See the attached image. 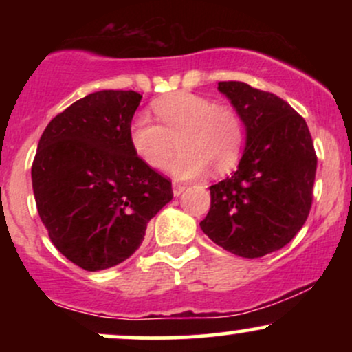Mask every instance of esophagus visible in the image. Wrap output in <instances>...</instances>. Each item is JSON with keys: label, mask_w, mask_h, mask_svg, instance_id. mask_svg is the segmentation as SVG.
<instances>
[{"label": "esophagus", "mask_w": 352, "mask_h": 352, "mask_svg": "<svg viewBox=\"0 0 352 352\" xmlns=\"http://www.w3.org/2000/svg\"><path fill=\"white\" fill-rule=\"evenodd\" d=\"M187 188L185 187L184 184H179V182H173L172 184V190H173V197H179L182 192H184V190Z\"/></svg>", "instance_id": "1"}]
</instances>
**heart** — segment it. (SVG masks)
I'll return each mask as SVG.
<instances>
[{
	"instance_id": "heart-1",
	"label": "heart",
	"mask_w": 352,
	"mask_h": 352,
	"mask_svg": "<svg viewBox=\"0 0 352 352\" xmlns=\"http://www.w3.org/2000/svg\"><path fill=\"white\" fill-rule=\"evenodd\" d=\"M152 111L162 125L139 114L129 127L132 151L147 167L162 168L175 151V139L182 151L168 172L177 179H193L207 167L227 172L240 159L243 127L232 107L193 92H177L153 100Z\"/></svg>"
}]
</instances>
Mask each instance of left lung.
Instances as JSON below:
<instances>
[{
  "instance_id": "8db88e82",
  "label": "left lung",
  "mask_w": 352,
  "mask_h": 352,
  "mask_svg": "<svg viewBox=\"0 0 352 352\" xmlns=\"http://www.w3.org/2000/svg\"><path fill=\"white\" fill-rule=\"evenodd\" d=\"M245 125V151L232 177L210 187L200 228L241 258H260L293 240L309 215L316 153L305 119L281 98L238 80L218 82Z\"/></svg>"
}]
</instances>
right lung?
Masks as SVG:
<instances>
[{
	"instance_id": "obj_1",
	"label": "right lung",
	"mask_w": 352,
	"mask_h": 352,
	"mask_svg": "<svg viewBox=\"0 0 352 352\" xmlns=\"http://www.w3.org/2000/svg\"><path fill=\"white\" fill-rule=\"evenodd\" d=\"M142 96L98 91L47 124L31 179L51 241L87 272L135 253L147 223L172 200V184L147 167L129 142Z\"/></svg>"
}]
</instances>
